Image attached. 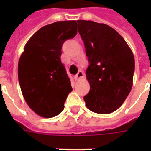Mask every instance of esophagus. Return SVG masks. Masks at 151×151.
<instances>
[{"mask_svg": "<svg viewBox=\"0 0 151 151\" xmlns=\"http://www.w3.org/2000/svg\"><path fill=\"white\" fill-rule=\"evenodd\" d=\"M84 77V73L82 71V70H80V71H78V73H77L76 76V79H81V78H82Z\"/></svg>", "mask_w": 151, "mask_h": 151, "instance_id": "34e87169", "label": "esophagus"}]
</instances>
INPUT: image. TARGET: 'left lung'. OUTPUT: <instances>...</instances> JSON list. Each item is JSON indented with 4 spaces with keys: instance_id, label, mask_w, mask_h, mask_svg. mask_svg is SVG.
<instances>
[{
    "instance_id": "8db88e82",
    "label": "left lung",
    "mask_w": 151,
    "mask_h": 151,
    "mask_svg": "<svg viewBox=\"0 0 151 151\" xmlns=\"http://www.w3.org/2000/svg\"><path fill=\"white\" fill-rule=\"evenodd\" d=\"M77 22L90 63L86 70L90 91L84 97L85 105L94 113H111L120 107L132 88L133 53L110 26L93 21Z\"/></svg>"
}]
</instances>
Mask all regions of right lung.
<instances>
[{
    "label": "right lung",
    "instance_id": "obj_1",
    "mask_svg": "<svg viewBox=\"0 0 151 151\" xmlns=\"http://www.w3.org/2000/svg\"><path fill=\"white\" fill-rule=\"evenodd\" d=\"M76 34V21L55 22L37 31L24 47L18 63L19 82L26 102L40 116L60 114L73 91L60 56L63 44Z\"/></svg>",
    "mask_w": 151,
    "mask_h": 151
}]
</instances>
